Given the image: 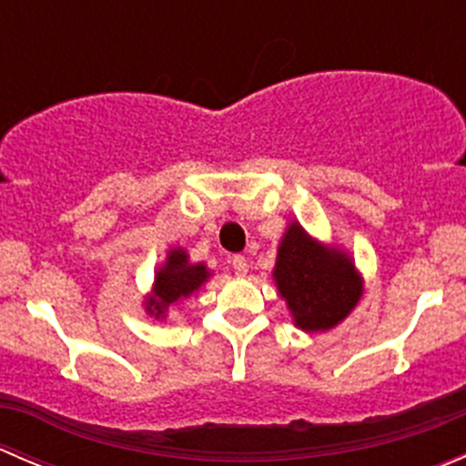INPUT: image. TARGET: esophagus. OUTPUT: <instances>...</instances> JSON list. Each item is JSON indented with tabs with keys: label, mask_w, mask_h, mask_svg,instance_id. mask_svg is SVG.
<instances>
[{
	"label": "esophagus",
	"mask_w": 466,
	"mask_h": 466,
	"mask_svg": "<svg viewBox=\"0 0 466 466\" xmlns=\"http://www.w3.org/2000/svg\"><path fill=\"white\" fill-rule=\"evenodd\" d=\"M229 263H232L234 272H237L238 277H246V275H248V259H246V257L234 255L232 259H229Z\"/></svg>",
	"instance_id": "esophagus-1"
}]
</instances>
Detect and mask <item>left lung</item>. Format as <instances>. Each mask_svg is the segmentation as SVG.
Segmentation results:
<instances>
[{
    "mask_svg": "<svg viewBox=\"0 0 466 466\" xmlns=\"http://www.w3.org/2000/svg\"><path fill=\"white\" fill-rule=\"evenodd\" d=\"M272 281L293 324L307 333L338 327L363 298V275L350 252L318 241L298 220L277 246Z\"/></svg>",
    "mask_w": 466,
    "mask_h": 466,
    "instance_id": "obj_1",
    "label": "left lung"
}]
</instances>
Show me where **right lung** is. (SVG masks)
Returning a JSON list of instances; mask_svg holds the SVG:
<instances>
[{
  "label": "right lung",
  "instance_id": "1",
  "mask_svg": "<svg viewBox=\"0 0 466 466\" xmlns=\"http://www.w3.org/2000/svg\"><path fill=\"white\" fill-rule=\"evenodd\" d=\"M211 277L203 261H191L185 248H168L153 277V290L144 298V311L155 320H167L168 311L194 298Z\"/></svg>",
  "mask_w": 466,
  "mask_h": 466
}]
</instances>
